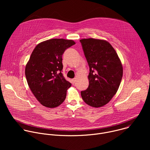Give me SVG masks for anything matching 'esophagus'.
<instances>
[{
	"label": "esophagus",
	"instance_id": "esophagus-1",
	"mask_svg": "<svg viewBox=\"0 0 150 150\" xmlns=\"http://www.w3.org/2000/svg\"><path fill=\"white\" fill-rule=\"evenodd\" d=\"M76 82V78H74V79H72V83H73V84H74Z\"/></svg>",
	"mask_w": 150,
	"mask_h": 150
}]
</instances>
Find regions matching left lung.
<instances>
[{
	"label": "left lung",
	"mask_w": 150,
	"mask_h": 150,
	"mask_svg": "<svg viewBox=\"0 0 150 150\" xmlns=\"http://www.w3.org/2000/svg\"><path fill=\"white\" fill-rule=\"evenodd\" d=\"M90 67L88 88L81 92L84 102L94 108L108 104L117 93L123 76L121 61L108 41L80 40Z\"/></svg>",
	"instance_id": "1"
}]
</instances>
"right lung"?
I'll return each mask as SVG.
<instances>
[{"label":"right lung","mask_w":150,"mask_h":150,"mask_svg":"<svg viewBox=\"0 0 150 150\" xmlns=\"http://www.w3.org/2000/svg\"><path fill=\"white\" fill-rule=\"evenodd\" d=\"M72 40L53 38L38 44L27 62L25 74L28 86L43 106L54 108L66 98L71 83L62 74V55L74 45Z\"/></svg>","instance_id":"add662e5"}]
</instances>
